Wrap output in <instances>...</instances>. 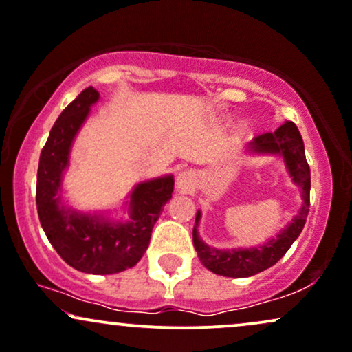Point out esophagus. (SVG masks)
Listing matches in <instances>:
<instances>
[{
  "label": "esophagus",
  "mask_w": 352,
  "mask_h": 352,
  "mask_svg": "<svg viewBox=\"0 0 352 352\" xmlns=\"http://www.w3.org/2000/svg\"><path fill=\"white\" fill-rule=\"evenodd\" d=\"M197 184V176L195 171L188 169V171H181L176 177V188L179 189L181 192H191L195 191Z\"/></svg>",
  "instance_id": "obj_1"
}]
</instances>
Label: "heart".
Returning <instances> with one entry per match:
<instances>
[{
	"mask_svg": "<svg viewBox=\"0 0 352 352\" xmlns=\"http://www.w3.org/2000/svg\"><path fill=\"white\" fill-rule=\"evenodd\" d=\"M239 129H241V133H246L248 131V123H241Z\"/></svg>",
	"mask_w": 352,
	"mask_h": 352,
	"instance_id": "obj_1",
	"label": "heart"
}]
</instances>
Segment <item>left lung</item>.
<instances>
[{
    "instance_id": "1",
    "label": "left lung",
    "mask_w": 352,
    "mask_h": 352,
    "mask_svg": "<svg viewBox=\"0 0 352 352\" xmlns=\"http://www.w3.org/2000/svg\"><path fill=\"white\" fill-rule=\"evenodd\" d=\"M246 155L252 156H279L283 157L286 171L291 181L301 189L302 204L298 214L283 228L274 238L267 239L264 244L252 248H231L219 250L209 246L199 236L201 211L196 212V223L192 228V243H195L197 258L204 267L214 274L226 278H250L267 267L274 266L286 254L287 250L301 234L309 212V191H311V171L304 153V143L299 129L294 123L286 121L276 131L264 133L254 138L246 146Z\"/></svg>"
}]
</instances>
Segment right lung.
I'll use <instances>...</instances> for the list:
<instances>
[{"instance_id":"right-lung-1","label":"right lung","mask_w":352,"mask_h":352,"mask_svg":"<svg viewBox=\"0 0 352 352\" xmlns=\"http://www.w3.org/2000/svg\"><path fill=\"white\" fill-rule=\"evenodd\" d=\"M98 101L100 93L89 86L51 128L39 156L36 206L43 231L63 261L88 274H116L143 258L153 228L171 199L175 177L166 175L134 184L120 208L128 219L114 218L113 211L85 212L69 206L63 196V177L74 140Z\"/></svg>"}]
</instances>
